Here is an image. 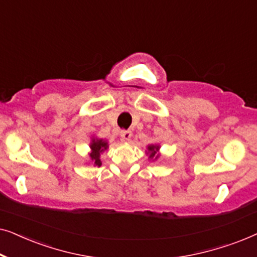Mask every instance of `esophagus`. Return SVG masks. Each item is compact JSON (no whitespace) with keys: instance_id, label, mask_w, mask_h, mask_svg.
<instances>
[{"instance_id":"34e87169","label":"esophagus","mask_w":257,"mask_h":257,"mask_svg":"<svg viewBox=\"0 0 257 257\" xmlns=\"http://www.w3.org/2000/svg\"><path fill=\"white\" fill-rule=\"evenodd\" d=\"M120 137L124 142L127 143V142H130V139H131L132 132L130 131V130H122V131H120Z\"/></svg>"}]
</instances>
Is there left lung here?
<instances>
[{
    "mask_svg": "<svg viewBox=\"0 0 257 257\" xmlns=\"http://www.w3.org/2000/svg\"><path fill=\"white\" fill-rule=\"evenodd\" d=\"M147 151H145L146 156H149V160L156 161L160 158V145L159 144H150L147 145Z\"/></svg>",
    "mask_w": 257,
    "mask_h": 257,
    "instance_id": "obj_1",
    "label": "left lung"
}]
</instances>
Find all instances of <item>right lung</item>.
<instances>
[{
	"label": "right lung",
	"mask_w": 257,
	"mask_h": 257,
	"mask_svg": "<svg viewBox=\"0 0 257 257\" xmlns=\"http://www.w3.org/2000/svg\"><path fill=\"white\" fill-rule=\"evenodd\" d=\"M90 152H89V163L93 166H101L100 154L105 152L108 149V142L107 140L97 138V137H92L90 142Z\"/></svg>",
	"instance_id": "obj_1"
}]
</instances>
